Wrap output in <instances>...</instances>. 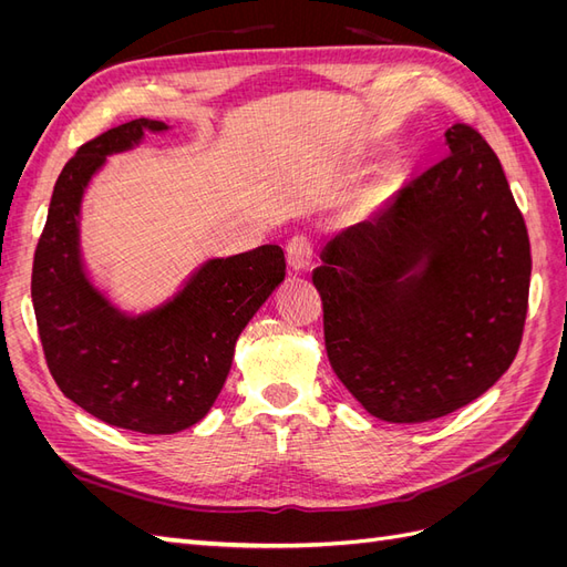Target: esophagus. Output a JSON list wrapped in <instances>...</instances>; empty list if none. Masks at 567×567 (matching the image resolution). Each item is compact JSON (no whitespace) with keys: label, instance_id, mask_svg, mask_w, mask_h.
Returning a JSON list of instances; mask_svg holds the SVG:
<instances>
[{"label":"esophagus","instance_id":"1","mask_svg":"<svg viewBox=\"0 0 567 567\" xmlns=\"http://www.w3.org/2000/svg\"><path fill=\"white\" fill-rule=\"evenodd\" d=\"M286 260H288V267L293 271H305L307 267H310V262H312L310 236L298 234V236L290 238L288 246H286Z\"/></svg>","mask_w":567,"mask_h":567}]
</instances>
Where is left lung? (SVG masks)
I'll list each match as a JSON object with an SVG mask.
<instances>
[{
    "label": "left lung",
    "mask_w": 567,
    "mask_h": 567,
    "mask_svg": "<svg viewBox=\"0 0 567 567\" xmlns=\"http://www.w3.org/2000/svg\"><path fill=\"white\" fill-rule=\"evenodd\" d=\"M444 146L447 158L336 234L312 271L329 362L388 423L471 404L506 373L523 338L525 219L483 136L452 125Z\"/></svg>",
    "instance_id": "obj_1"
}]
</instances>
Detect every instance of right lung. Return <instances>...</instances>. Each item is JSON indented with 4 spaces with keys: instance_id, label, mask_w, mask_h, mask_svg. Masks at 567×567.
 <instances>
[{
    "instance_id": "obj_1",
    "label": "right lung",
    "mask_w": 567,
    "mask_h": 567,
    "mask_svg": "<svg viewBox=\"0 0 567 567\" xmlns=\"http://www.w3.org/2000/svg\"><path fill=\"white\" fill-rule=\"evenodd\" d=\"M167 130L140 117L78 148L51 194L30 286L61 392L94 419L144 435H173L208 414L238 336L286 277L284 250L271 244L210 257L173 298L140 315L120 310L92 281L80 246L84 194L109 156Z\"/></svg>"
}]
</instances>
